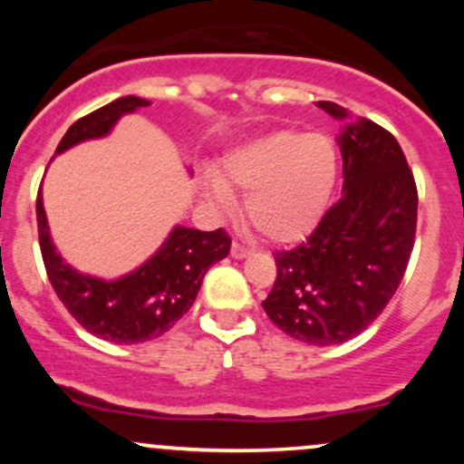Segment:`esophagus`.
<instances>
[{
    "label": "esophagus",
    "mask_w": 464,
    "mask_h": 464,
    "mask_svg": "<svg viewBox=\"0 0 464 464\" xmlns=\"http://www.w3.org/2000/svg\"><path fill=\"white\" fill-rule=\"evenodd\" d=\"M248 255H250L248 248H244L242 244L233 242V246H231V257L233 259H244V257H248Z\"/></svg>",
    "instance_id": "esophagus-1"
}]
</instances>
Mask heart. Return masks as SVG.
Wrapping results in <instances>:
<instances>
[{"instance_id": "1", "label": "heart", "mask_w": 464, "mask_h": 464, "mask_svg": "<svg viewBox=\"0 0 464 464\" xmlns=\"http://www.w3.org/2000/svg\"><path fill=\"white\" fill-rule=\"evenodd\" d=\"M338 179V154L329 137L270 130L225 154L218 174L202 179V198L227 211L233 189L246 191L244 214L270 242L310 236L323 220Z\"/></svg>"}]
</instances>
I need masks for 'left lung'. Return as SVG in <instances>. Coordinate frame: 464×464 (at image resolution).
<instances>
[{"instance_id":"8db88e82","label":"left lung","mask_w":464,"mask_h":464,"mask_svg":"<svg viewBox=\"0 0 464 464\" xmlns=\"http://www.w3.org/2000/svg\"><path fill=\"white\" fill-rule=\"evenodd\" d=\"M340 121V198L301 246L275 255L276 281L262 307L281 332L312 347L355 338L401 284L417 228V185L401 146L334 102Z\"/></svg>"}]
</instances>
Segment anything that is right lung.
Segmentation results:
<instances>
[{
  "label": "right lung",
  "mask_w": 464,
  "mask_h": 464,
  "mask_svg": "<svg viewBox=\"0 0 464 464\" xmlns=\"http://www.w3.org/2000/svg\"><path fill=\"white\" fill-rule=\"evenodd\" d=\"M148 104V100L137 95H124L80 117L69 126L56 154L82 141L102 140L111 135L121 117ZM188 172L191 174V169ZM36 222L41 255L58 299L89 334L117 344L146 343L172 329L198 296L207 270L231 250V239L222 228L198 231L177 225L141 266L117 279H102L80 273L58 253L50 236L41 189L36 196Z\"/></svg>",
  "instance_id": "obj_1"
}]
</instances>
